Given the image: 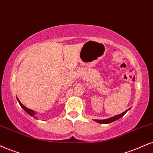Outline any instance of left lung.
Masks as SVG:
<instances>
[{
	"label": "left lung",
	"mask_w": 153,
	"mask_h": 153,
	"mask_svg": "<svg viewBox=\"0 0 153 153\" xmlns=\"http://www.w3.org/2000/svg\"><path fill=\"white\" fill-rule=\"evenodd\" d=\"M130 109V108H129V109H128V110H126V111L123 112V113L119 114V115H115V116L110 117V118L104 119V120H94L95 121V122H97L98 123H101V124H108V123L114 122V121L117 120H118V119L120 118V117H122L123 115H124L125 114H126Z\"/></svg>",
	"instance_id": "1"
}]
</instances>
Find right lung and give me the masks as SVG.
Wrapping results in <instances>:
<instances>
[{
    "label": "right lung",
    "instance_id": "right-lung-1",
    "mask_svg": "<svg viewBox=\"0 0 153 153\" xmlns=\"http://www.w3.org/2000/svg\"><path fill=\"white\" fill-rule=\"evenodd\" d=\"M17 100H18V102H19V104H20V105L21 106V108H23V109L25 110V112H26V113L28 114V115H30V116H32L33 117H34V118H36V112H35V111H33V110H30V109H29V108H26V107H25V105H23V104L21 103V101H20L19 100H18V98L17 97Z\"/></svg>",
    "mask_w": 153,
    "mask_h": 153
}]
</instances>
